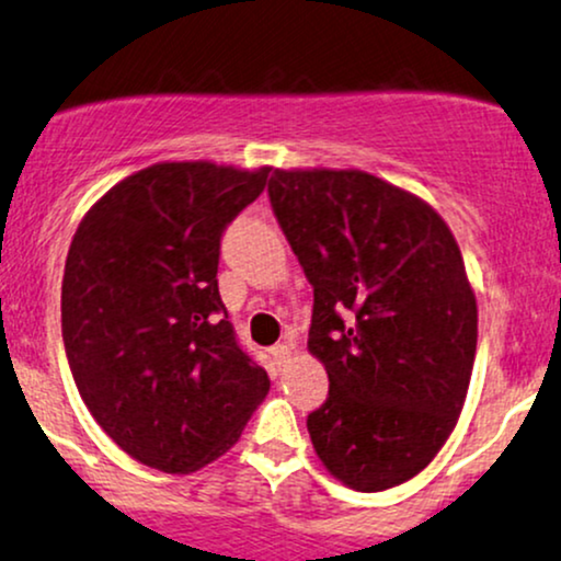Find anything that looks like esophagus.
I'll use <instances>...</instances> for the list:
<instances>
[{"mask_svg":"<svg viewBox=\"0 0 561 561\" xmlns=\"http://www.w3.org/2000/svg\"><path fill=\"white\" fill-rule=\"evenodd\" d=\"M289 353H293V351H289V347L287 345H274L272 347V356H274V364L276 366H287V362H289Z\"/></svg>","mask_w":561,"mask_h":561,"instance_id":"esophagus-1","label":"esophagus"}]
</instances>
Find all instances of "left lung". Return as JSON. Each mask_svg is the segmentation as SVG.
Here are the masks:
<instances>
[{
    "label": "left lung",
    "instance_id": "1",
    "mask_svg": "<svg viewBox=\"0 0 561 561\" xmlns=\"http://www.w3.org/2000/svg\"><path fill=\"white\" fill-rule=\"evenodd\" d=\"M268 199L313 287L308 351L330 375L313 448L353 491L401 485L454 433L472 377L459 244L422 197L366 171L274 169Z\"/></svg>",
    "mask_w": 561,
    "mask_h": 561
}]
</instances>
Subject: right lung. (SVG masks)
<instances>
[{
	"instance_id": "add662e5",
	"label": "right lung",
	"mask_w": 561,
	"mask_h": 561,
	"mask_svg": "<svg viewBox=\"0 0 561 561\" xmlns=\"http://www.w3.org/2000/svg\"><path fill=\"white\" fill-rule=\"evenodd\" d=\"M208 160L141 169L89 208L62 274V340L83 403L131 459L197 472L240 440L268 375L218 295L224 229L261 195Z\"/></svg>"
}]
</instances>
